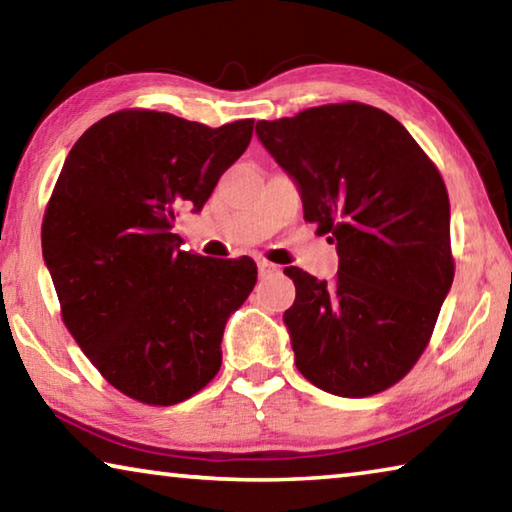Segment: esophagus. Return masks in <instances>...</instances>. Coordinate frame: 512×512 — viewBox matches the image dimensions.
Instances as JSON below:
<instances>
[{"label": "esophagus", "instance_id": "34e87169", "mask_svg": "<svg viewBox=\"0 0 512 512\" xmlns=\"http://www.w3.org/2000/svg\"><path fill=\"white\" fill-rule=\"evenodd\" d=\"M257 268H259V275H268V273H277V266L266 262V259H262V262H257Z\"/></svg>", "mask_w": 512, "mask_h": 512}]
</instances>
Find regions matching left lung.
<instances>
[{
    "mask_svg": "<svg viewBox=\"0 0 512 512\" xmlns=\"http://www.w3.org/2000/svg\"><path fill=\"white\" fill-rule=\"evenodd\" d=\"M257 135L339 253L329 282L284 268L300 375L341 397L386 391L422 357L454 280L443 176L400 121L359 101L262 119Z\"/></svg>",
    "mask_w": 512,
    "mask_h": 512,
    "instance_id": "1",
    "label": "left lung"
}]
</instances>
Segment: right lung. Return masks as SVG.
<instances>
[{
  "instance_id": "right-lung-1",
  "label": "right lung",
  "mask_w": 512,
  "mask_h": 512,
  "mask_svg": "<svg viewBox=\"0 0 512 512\" xmlns=\"http://www.w3.org/2000/svg\"><path fill=\"white\" fill-rule=\"evenodd\" d=\"M253 126L126 108L79 137L56 180L42 255L60 316L101 377L135 402H185L221 368L225 320L253 291L257 266L183 253L173 225L180 210H201Z\"/></svg>"
}]
</instances>
